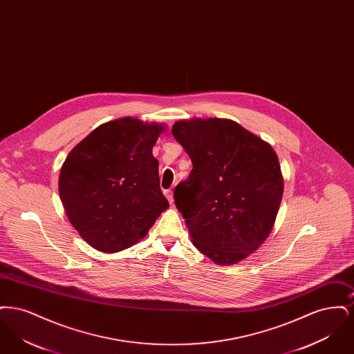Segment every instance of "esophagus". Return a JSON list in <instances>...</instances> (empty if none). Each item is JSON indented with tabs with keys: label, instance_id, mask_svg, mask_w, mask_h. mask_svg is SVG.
I'll return each instance as SVG.
<instances>
[{
	"label": "esophagus",
	"instance_id": "1",
	"mask_svg": "<svg viewBox=\"0 0 354 354\" xmlns=\"http://www.w3.org/2000/svg\"><path fill=\"white\" fill-rule=\"evenodd\" d=\"M165 195H166V198L169 199V202L172 204V203H174V198H172V191H171V189H166V191H165Z\"/></svg>",
	"mask_w": 354,
	"mask_h": 354
}]
</instances>
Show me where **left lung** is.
I'll return each instance as SVG.
<instances>
[{"label":"left lung","instance_id":"left-lung-1","mask_svg":"<svg viewBox=\"0 0 354 354\" xmlns=\"http://www.w3.org/2000/svg\"><path fill=\"white\" fill-rule=\"evenodd\" d=\"M192 169L174 191L194 245L231 266L254 252L272 231L284 180L276 152L228 119H189L172 126Z\"/></svg>","mask_w":354,"mask_h":354}]
</instances>
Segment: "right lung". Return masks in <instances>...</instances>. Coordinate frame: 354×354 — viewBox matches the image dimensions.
<instances>
[{
  "mask_svg": "<svg viewBox=\"0 0 354 354\" xmlns=\"http://www.w3.org/2000/svg\"><path fill=\"white\" fill-rule=\"evenodd\" d=\"M163 126L122 118L87 135L59 174V198L73 227L102 252H119L145 237L169 207L152 155Z\"/></svg>",
  "mask_w": 354,
  "mask_h": 354,
  "instance_id": "add662e5",
  "label": "right lung"
}]
</instances>
